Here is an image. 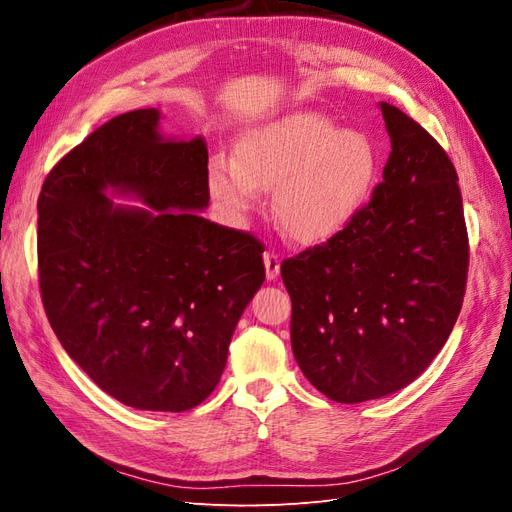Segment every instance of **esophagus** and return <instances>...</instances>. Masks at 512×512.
<instances>
[{
	"label": "esophagus",
	"mask_w": 512,
	"mask_h": 512,
	"mask_svg": "<svg viewBox=\"0 0 512 512\" xmlns=\"http://www.w3.org/2000/svg\"><path fill=\"white\" fill-rule=\"evenodd\" d=\"M262 260H265L267 280H275V277L280 275V256H277L275 252H265L262 254Z\"/></svg>",
	"instance_id": "1"
}]
</instances>
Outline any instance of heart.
Segmentation results:
<instances>
[{
  "label": "heart",
  "mask_w": 512,
  "mask_h": 512,
  "mask_svg": "<svg viewBox=\"0 0 512 512\" xmlns=\"http://www.w3.org/2000/svg\"><path fill=\"white\" fill-rule=\"evenodd\" d=\"M380 156L361 130H342L318 111H294L245 130L235 160L209 166V192L228 218L243 220L273 190L275 222L303 245L333 239L374 190Z\"/></svg>",
  "instance_id": "obj_1"
}]
</instances>
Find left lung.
Returning <instances> with one entry per match:
<instances>
[{
    "label": "left lung",
    "instance_id": "obj_1",
    "mask_svg": "<svg viewBox=\"0 0 512 512\" xmlns=\"http://www.w3.org/2000/svg\"><path fill=\"white\" fill-rule=\"evenodd\" d=\"M380 108L391 136L382 183L339 235L282 262L294 359L339 404L421 376L455 327L468 280L453 162L404 111Z\"/></svg>",
    "mask_w": 512,
    "mask_h": 512
}]
</instances>
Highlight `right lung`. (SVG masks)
Listing matches in <instances>:
<instances>
[{"instance_id":"1","label":"right lung","mask_w":512,"mask_h":512,"mask_svg":"<svg viewBox=\"0 0 512 512\" xmlns=\"http://www.w3.org/2000/svg\"><path fill=\"white\" fill-rule=\"evenodd\" d=\"M158 108L113 117L61 158L38 198L42 303L57 339L104 393L183 412L213 393L262 245L200 218L207 143L160 134ZM141 199L117 206L107 194Z\"/></svg>"}]
</instances>
